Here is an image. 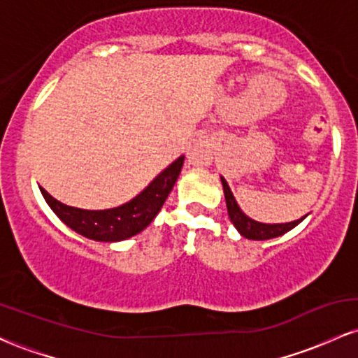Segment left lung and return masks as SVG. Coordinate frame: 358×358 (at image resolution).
I'll use <instances>...</instances> for the list:
<instances>
[{"instance_id":"obj_1","label":"left lung","mask_w":358,"mask_h":358,"mask_svg":"<svg viewBox=\"0 0 358 358\" xmlns=\"http://www.w3.org/2000/svg\"><path fill=\"white\" fill-rule=\"evenodd\" d=\"M222 187H224V195H225V203H227V212L229 217H231V222L234 224V227L237 229V232L241 234L242 237L250 241H268V239H274V237L282 236V234L289 232L291 229H294L299 222H303L308 217V213L301 219L293 220V222H286V224H264V222H257L254 219H250L249 215H245L244 212L241 210L239 203H237L236 196L229 187V183L225 182L224 176H220Z\"/></svg>"}]
</instances>
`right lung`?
I'll return each mask as SVG.
<instances>
[{
    "label": "right lung",
    "mask_w": 358,
    "mask_h": 358,
    "mask_svg": "<svg viewBox=\"0 0 358 358\" xmlns=\"http://www.w3.org/2000/svg\"><path fill=\"white\" fill-rule=\"evenodd\" d=\"M185 156L176 158L168 165L143 192H139L129 202L106 210H85L59 202L40 187L45 202L67 227L80 236L97 242H119L145 231L156 213L173 190V185L182 171Z\"/></svg>",
    "instance_id": "right-lung-1"
}]
</instances>
